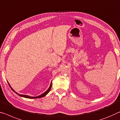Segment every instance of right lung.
Segmentation results:
<instances>
[{"mask_svg":"<svg viewBox=\"0 0 120 120\" xmlns=\"http://www.w3.org/2000/svg\"><path fill=\"white\" fill-rule=\"evenodd\" d=\"M8 85H9V86H10V88H11V89L12 90V91H14V92H15V93H16V92L14 91V90L13 89V88L11 87V86L10 85V84H9V83L8 82ZM51 85H52V83H51V84H50V86H49V88H48V89L47 91H46L45 93H43V94H41L40 95H39V96H38V97H29V96H28V95H22V94H18L17 93H16V94H18L19 95V96H20V97H24V98H29V99H34V98H42V97H45V96L48 93H49V91H50V90H51Z\"/></svg>","mask_w":120,"mask_h":120,"instance_id":"obj_1","label":"right lung"}]
</instances>
